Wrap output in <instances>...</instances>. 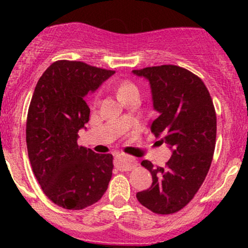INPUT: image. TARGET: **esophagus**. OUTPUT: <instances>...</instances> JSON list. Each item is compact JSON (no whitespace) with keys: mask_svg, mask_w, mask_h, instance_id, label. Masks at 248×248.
<instances>
[{"mask_svg":"<svg viewBox=\"0 0 248 248\" xmlns=\"http://www.w3.org/2000/svg\"><path fill=\"white\" fill-rule=\"evenodd\" d=\"M137 166L136 159L132 158L131 156H127V155H119L115 158V167L120 170H131L133 167Z\"/></svg>","mask_w":248,"mask_h":248,"instance_id":"esophagus-1","label":"esophagus"}]
</instances>
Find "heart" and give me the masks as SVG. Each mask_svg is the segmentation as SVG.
Instances as JSON below:
<instances>
[{
  "label": "heart",
  "mask_w": 248,
  "mask_h": 248,
  "mask_svg": "<svg viewBox=\"0 0 248 248\" xmlns=\"http://www.w3.org/2000/svg\"><path fill=\"white\" fill-rule=\"evenodd\" d=\"M117 92H119V96L121 97L122 101H124V99L129 98V97L139 94L140 90L134 82L124 80V81H121L119 84V86H117Z\"/></svg>",
  "instance_id": "1"
}]
</instances>
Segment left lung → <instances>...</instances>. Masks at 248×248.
<instances>
[{"instance_id": "left-lung-1", "label": "left lung", "mask_w": 248, "mask_h": 248, "mask_svg": "<svg viewBox=\"0 0 248 248\" xmlns=\"http://www.w3.org/2000/svg\"><path fill=\"white\" fill-rule=\"evenodd\" d=\"M149 81L158 117L151 132L172 155L166 167L145 159L152 185L137 193L142 206L155 214L179 211L193 199L206 177L216 145V112L201 78L172 64L132 71Z\"/></svg>"}]
</instances>
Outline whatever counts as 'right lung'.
I'll list each match as a JSON object with an SVG mask.
<instances>
[{
	"instance_id": "right-lung-1",
	"label": "right lung",
	"mask_w": 248,
	"mask_h": 248,
	"mask_svg": "<svg viewBox=\"0 0 248 248\" xmlns=\"http://www.w3.org/2000/svg\"><path fill=\"white\" fill-rule=\"evenodd\" d=\"M114 71L80 61H56L34 89L26 122L32 170L44 194L67 210H81L106 193L112 155L79 146L78 132L90 120L87 98Z\"/></svg>"
}]
</instances>
